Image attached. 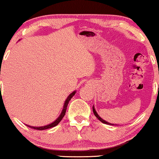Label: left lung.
Returning a JSON list of instances; mask_svg holds the SVG:
<instances>
[{
    "instance_id": "left-lung-1",
    "label": "left lung",
    "mask_w": 159,
    "mask_h": 159,
    "mask_svg": "<svg viewBox=\"0 0 159 159\" xmlns=\"http://www.w3.org/2000/svg\"><path fill=\"white\" fill-rule=\"evenodd\" d=\"M93 114H94L95 116H96V117H97V119H98V120H99L100 121L102 122V123H105V124H108V125H114V124H111V123H107V122L105 121V120H104L102 119V118L100 117L99 116H98V114H97V112H96V110H95V108H94V107H93Z\"/></svg>"
}]
</instances>
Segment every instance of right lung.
I'll list each match as a JSON object with an SVG mask.
<instances>
[{
    "label": "right lung",
    "instance_id": "1",
    "mask_svg": "<svg viewBox=\"0 0 159 159\" xmlns=\"http://www.w3.org/2000/svg\"><path fill=\"white\" fill-rule=\"evenodd\" d=\"M75 93H76V91H74V92H72V93L69 94V96H68V97H67L66 99L64 105H63V110H62V111H61V115H60L59 117H58L57 119L55 120V121L53 122V123H52L48 124V125H44V126L36 127V126H31V125H27V126H28V127L31 128V129H36V130H45V129H50V128L56 126V125H57V124L61 121V120L63 119V116H64V115L66 114V108H67V105H68V104H69V102L70 101L71 98H72V96H73L75 94Z\"/></svg>",
    "mask_w": 159,
    "mask_h": 159
}]
</instances>
